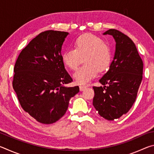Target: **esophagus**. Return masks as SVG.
I'll return each mask as SVG.
<instances>
[{
    "label": "esophagus",
    "mask_w": 154,
    "mask_h": 154,
    "mask_svg": "<svg viewBox=\"0 0 154 154\" xmlns=\"http://www.w3.org/2000/svg\"><path fill=\"white\" fill-rule=\"evenodd\" d=\"M87 87L85 86V85H80V86H79V90H80V91H83V90H84Z\"/></svg>",
    "instance_id": "obj_1"
}]
</instances>
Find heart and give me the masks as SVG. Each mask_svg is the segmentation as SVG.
<instances>
[{
  "instance_id": "heart-1",
  "label": "heart",
  "mask_w": 154,
  "mask_h": 154,
  "mask_svg": "<svg viewBox=\"0 0 154 154\" xmlns=\"http://www.w3.org/2000/svg\"><path fill=\"white\" fill-rule=\"evenodd\" d=\"M74 48L68 49L62 55V60L69 69L75 70L83 58L85 64L73 75L78 84H85L96 76L99 71H105L111 62L109 47L100 38L92 34H84L78 37Z\"/></svg>"
}]
</instances>
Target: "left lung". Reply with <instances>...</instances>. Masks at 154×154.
<instances>
[{"label":"left lung","mask_w":154,"mask_h":154,"mask_svg":"<svg viewBox=\"0 0 154 154\" xmlns=\"http://www.w3.org/2000/svg\"><path fill=\"white\" fill-rule=\"evenodd\" d=\"M103 35L113 36L116 51L109 71L99 80L103 87H93V105L101 117L114 120L126 114L135 102L143 79V64L128 36L115 29Z\"/></svg>","instance_id":"8db88e82"}]
</instances>
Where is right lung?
Masks as SVG:
<instances>
[{
    "label": "right lung",
    "instance_id": "1",
    "mask_svg": "<svg viewBox=\"0 0 154 154\" xmlns=\"http://www.w3.org/2000/svg\"><path fill=\"white\" fill-rule=\"evenodd\" d=\"M69 33L48 30L40 33L21 51L15 62L13 88L22 109L36 121L53 124L66 113L79 86L64 68L62 46Z\"/></svg>",
    "mask_w": 154,
    "mask_h": 154
}]
</instances>
